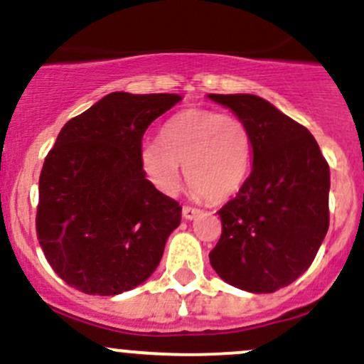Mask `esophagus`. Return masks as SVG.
Listing matches in <instances>:
<instances>
[{
    "mask_svg": "<svg viewBox=\"0 0 364 364\" xmlns=\"http://www.w3.org/2000/svg\"><path fill=\"white\" fill-rule=\"evenodd\" d=\"M200 213H202V210L195 209V207H190V205L183 207V218H185V219H195Z\"/></svg>",
    "mask_w": 364,
    "mask_h": 364,
    "instance_id": "1",
    "label": "esophagus"
}]
</instances>
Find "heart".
Instances as JSON below:
<instances>
[{
	"instance_id": "obj_1",
	"label": "heart",
	"mask_w": 364,
	"mask_h": 364,
	"mask_svg": "<svg viewBox=\"0 0 364 364\" xmlns=\"http://www.w3.org/2000/svg\"><path fill=\"white\" fill-rule=\"evenodd\" d=\"M250 150L249 129L237 115L190 109L164 124L161 143H145L139 161L150 181L164 193H174L181 185V163L195 193L223 202L245 181Z\"/></svg>"
}]
</instances>
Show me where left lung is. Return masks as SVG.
<instances>
[{
	"mask_svg": "<svg viewBox=\"0 0 364 364\" xmlns=\"http://www.w3.org/2000/svg\"><path fill=\"white\" fill-rule=\"evenodd\" d=\"M209 98L242 119L254 155L250 176L218 213L223 233L210 264L237 289L277 292L311 266L328 231V162L313 134L266 100Z\"/></svg>",
	"mask_w": 364,
	"mask_h": 364,
	"instance_id": "1",
	"label": "left lung"
}]
</instances>
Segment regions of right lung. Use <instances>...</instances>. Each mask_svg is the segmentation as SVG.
I'll return each mask as SVG.
<instances>
[{
    "mask_svg": "<svg viewBox=\"0 0 364 364\" xmlns=\"http://www.w3.org/2000/svg\"><path fill=\"white\" fill-rule=\"evenodd\" d=\"M181 100L115 91L70 119L39 176L38 240L67 285L117 295L161 262L181 205L155 188L139 161L146 127Z\"/></svg>",
    "mask_w": 364,
    "mask_h": 364,
    "instance_id": "obj_1",
    "label": "right lung"
}]
</instances>
